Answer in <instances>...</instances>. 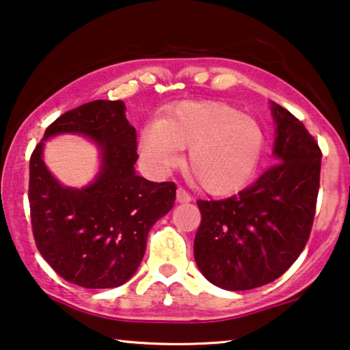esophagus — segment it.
<instances>
[{"label": "esophagus", "mask_w": 350, "mask_h": 350, "mask_svg": "<svg viewBox=\"0 0 350 350\" xmlns=\"http://www.w3.org/2000/svg\"><path fill=\"white\" fill-rule=\"evenodd\" d=\"M176 198H177V201H179V203H190V201L193 200V196H191L185 189L179 187V189L176 190Z\"/></svg>", "instance_id": "1"}]
</instances>
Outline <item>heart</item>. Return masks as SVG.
<instances>
[{"label": "heart", "mask_w": 350, "mask_h": 350, "mask_svg": "<svg viewBox=\"0 0 350 350\" xmlns=\"http://www.w3.org/2000/svg\"><path fill=\"white\" fill-rule=\"evenodd\" d=\"M187 152V168L206 191L238 190L257 170L265 149L263 128L254 117L222 103L182 105L141 133V159L154 174H165Z\"/></svg>", "instance_id": "1"}]
</instances>
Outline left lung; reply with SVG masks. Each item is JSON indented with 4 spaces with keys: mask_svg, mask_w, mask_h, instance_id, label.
Listing matches in <instances>:
<instances>
[{
    "mask_svg": "<svg viewBox=\"0 0 350 350\" xmlns=\"http://www.w3.org/2000/svg\"><path fill=\"white\" fill-rule=\"evenodd\" d=\"M275 163L239 193L198 200L195 262L209 282L250 290L292 267L311 234L321 187L322 152L292 112L273 103Z\"/></svg>",
    "mask_w": 350,
    "mask_h": 350,
    "instance_id": "obj_1",
    "label": "left lung"
}]
</instances>
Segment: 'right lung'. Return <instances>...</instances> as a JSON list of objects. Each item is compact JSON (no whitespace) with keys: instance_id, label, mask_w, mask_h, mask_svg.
<instances>
[{"instance_id":"obj_1","label":"right lung","mask_w":350,"mask_h":350,"mask_svg":"<svg viewBox=\"0 0 350 350\" xmlns=\"http://www.w3.org/2000/svg\"><path fill=\"white\" fill-rule=\"evenodd\" d=\"M125 109L120 100H96L65 112L47 126L29 159L36 247L58 275L85 288L126 282L144 257L150 228L176 200L174 182L136 174V130ZM62 132L87 135L100 147L102 170L88 187H63L43 165V142Z\"/></svg>"}]
</instances>
